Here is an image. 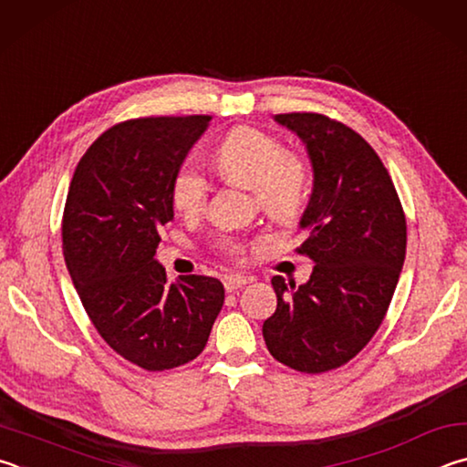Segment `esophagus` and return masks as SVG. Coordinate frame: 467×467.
Here are the masks:
<instances>
[{
	"label": "esophagus",
	"mask_w": 467,
	"mask_h": 467,
	"mask_svg": "<svg viewBox=\"0 0 467 467\" xmlns=\"http://www.w3.org/2000/svg\"><path fill=\"white\" fill-rule=\"evenodd\" d=\"M248 283H250L248 276H240V275H229V276H225V279H223V287H225V291H227V293H234V291L242 289L244 285H248Z\"/></svg>",
	"instance_id": "esophagus-1"
}]
</instances>
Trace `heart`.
Instances as JSON below:
<instances>
[{"instance_id": "1", "label": "heart", "mask_w": 467, "mask_h": 467, "mask_svg": "<svg viewBox=\"0 0 467 467\" xmlns=\"http://www.w3.org/2000/svg\"><path fill=\"white\" fill-rule=\"evenodd\" d=\"M215 168L225 178L252 188L258 207L279 223L297 221L312 194V174L307 161L297 153L285 151L279 139L260 129L238 127L221 139L213 151ZM207 196L199 161L186 158L176 166L170 180V201L180 215L191 217L202 209ZM219 254L242 260L246 244L234 235L215 240Z\"/></svg>"}]
</instances>
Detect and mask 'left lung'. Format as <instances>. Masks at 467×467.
I'll return each mask as SVG.
<instances>
[{
  "instance_id": "obj_1",
  "label": "left lung",
  "mask_w": 467,
  "mask_h": 467,
  "mask_svg": "<svg viewBox=\"0 0 467 467\" xmlns=\"http://www.w3.org/2000/svg\"><path fill=\"white\" fill-rule=\"evenodd\" d=\"M304 139L314 192L301 217L314 260L306 285L273 276L276 309L263 326L276 361L301 373L338 369L373 338L388 314L406 256V215L379 155L353 129L326 114L285 112Z\"/></svg>"
}]
</instances>
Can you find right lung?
Here are the masks:
<instances>
[{
	"label": "right lung",
	"mask_w": 467,
	"mask_h": 467,
	"mask_svg": "<svg viewBox=\"0 0 467 467\" xmlns=\"http://www.w3.org/2000/svg\"><path fill=\"white\" fill-rule=\"evenodd\" d=\"M209 114L122 120L96 139L73 171L63 254L86 314L114 353L166 371L202 353L223 285L186 275L168 283L155 260L174 219L170 180L207 129Z\"/></svg>",
	"instance_id": "right-lung-1"
}]
</instances>
